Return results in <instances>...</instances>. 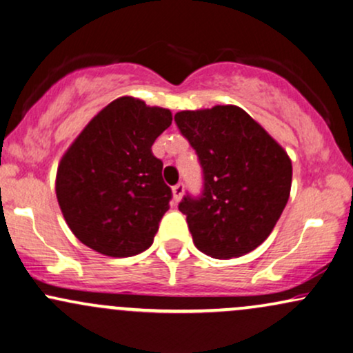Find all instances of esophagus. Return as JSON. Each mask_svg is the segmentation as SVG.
Segmentation results:
<instances>
[{
  "label": "esophagus",
  "instance_id": "34e87169",
  "mask_svg": "<svg viewBox=\"0 0 353 353\" xmlns=\"http://www.w3.org/2000/svg\"><path fill=\"white\" fill-rule=\"evenodd\" d=\"M182 194H184V184H177L172 188V197L174 201L179 202L182 199Z\"/></svg>",
  "mask_w": 353,
  "mask_h": 353
}]
</instances>
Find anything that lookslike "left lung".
<instances>
[{
  "label": "left lung",
  "mask_w": 353,
  "mask_h": 353,
  "mask_svg": "<svg viewBox=\"0 0 353 353\" xmlns=\"http://www.w3.org/2000/svg\"><path fill=\"white\" fill-rule=\"evenodd\" d=\"M177 126L197 151L203 195L184 197L194 245L217 260L253 252L270 236L291 192L288 152L235 105L177 112Z\"/></svg>",
  "instance_id": "obj_1"
}]
</instances>
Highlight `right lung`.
Instances as JSON below:
<instances>
[{"instance_id":"right-lung-1","label":"right lung","mask_w":353,"mask_h":353,"mask_svg":"<svg viewBox=\"0 0 353 353\" xmlns=\"http://www.w3.org/2000/svg\"><path fill=\"white\" fill-rule=\"evenodd\" d=\"M171 123V110L120 97L63 152L55 174L59 207L72 233L93 252L126 258L152 245L171 189L151 146Z\"/></svg>"}]
</instances>
